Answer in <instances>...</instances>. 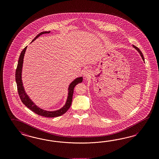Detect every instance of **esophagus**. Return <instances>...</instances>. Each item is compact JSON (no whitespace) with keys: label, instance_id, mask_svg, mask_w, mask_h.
<instances>
[{"label":"esophagus","instance_id":"1","mask_svg":"<svg viewBox=\"0 0 159 159\" xmlns=\"http://www.w3.org/2000/svg\"><path fill=\"white\" fill-rule=\"evenodd\" d=\"M83 74H84V77L88 78L91 74V71L89 70H88V69H86V70L84 71Z\"/></svg>","mask_w":159,"mask_h":159}]
</instances>
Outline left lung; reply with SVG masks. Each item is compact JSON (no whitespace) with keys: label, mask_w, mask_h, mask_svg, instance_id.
<instances>
[{"label":"left lung","mask_w":159,"mask_h":159,"mask_svg":"<svg viewBox=\"0 0 159 159\" xmlns=\"http://www.w3.org/2000/svg\"><path fill=\"white\" fill-rule=\"evenodd\" d=\"M133 46H134V48H135V49H136V50H138V52L140 53V55H141V57H142V59H143V61H145V59H144V57H143V54H142V53L141 52V50H139V49L138 48H137L136 46H135V45H133Z\"/></svg>","instance_id":"obj_1"}]
</instances>
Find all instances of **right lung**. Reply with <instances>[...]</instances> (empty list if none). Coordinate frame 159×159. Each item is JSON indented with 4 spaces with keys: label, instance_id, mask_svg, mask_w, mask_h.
Instances as JSON below:
<instances>
[{
    "label": "right lung",
    "instance_id": "obj_1",
    "mask_svg": "<svg viewBox=\"0 0 159 159\" xmlns=\"http://www.w3.org/2000/svg\"><path fill=\"white\" fill-rule=\"evenodd\" d=\"M49 32L50 31H49V32L44 31V32L39 33L32 40V42L35 41L37 38L41 36V35L44 34H49ZM27 48V46H26L23 49L20 54L19 60H18L17 67L16 71V81L17 83V91H18V95L20 98V99L23 102V104H25V106H27L28 109H30L31 110H32L33 112H34L35 113H36L38 115H39V116H43V117H59V116L63 115L70 107L71 104L72 103V100H73V92H74V87L76 86L78 84L82 82V77L76 78L75 80H74L70 84L69 88H68V96L67 100V102H66L65 105L61 109L56 110V111H49L43 110L42 109L38 107L36 105H35V104L32 102V101H31V100L28 96L26 94L25 92L24 91V87H23V82H22V80H21V72H22L23 59H24V54H25Z\"/></svg>",
    "mask_w": 159,
    "mask_h": 159
}]
</instances>
